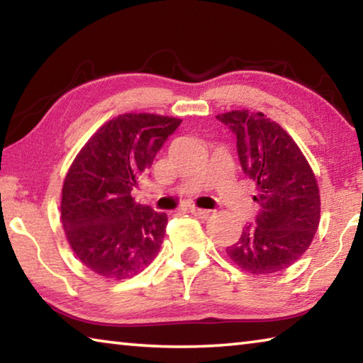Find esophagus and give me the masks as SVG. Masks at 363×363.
<instances>
[{"instance_id":"obj_1","label":"esophagus","mask_w":363,"mask_h":363,"mask_svg":"<svg viewBox=\"0 0 363 363\" xmlns=\"http://www.w3.org/2000/svg\"><path fill=\"white\" fill-rule=\"evenodd\" d=\"M190 213H192L194 216L200 218V219H208V218L211 216V211L210 210H201V208H195V206L190 208Z\"/></svg>"}]
</instances>
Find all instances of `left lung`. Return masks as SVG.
Returning <instances> with one entry per match:
<instances>
[{"label": "left lung", "instance_id": "8db88e82", "mask_svg": "<svg viewBox=\"0 0 363 363\" xmlns=\"http://www.w3.org/2000/svg\"><path fill=\"white\" fill-rule=\"evenodd\" d=\"M237 136L240 164L256 182L259 203L255 225H247L225 250L238 267L253 275L285 270L311 247L320 223L317 177L298 144L262 112L219 113Z\"/></svg>", "mask_w": 363, "mask_h": 363}]
</instances>
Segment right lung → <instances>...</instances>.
<instances>
[{
    "instance_id": "obj_1",
    "label": "right lung",
    "mask_w": 363,
    "mask_h": 363,
    "mask_svg": "<svg viewBox=\"0 0 363 363\" xmlns=\"http://www.w3.org/2000/svg\"><path fill=\"white\" fill-rule=\"evenodd\" d=\"M181 118L123 113L89 138L67 171L60 218L83 266L112 280L134 277L158 255L168 218L131 190Z\"/></svg>"
}]
</instances>
